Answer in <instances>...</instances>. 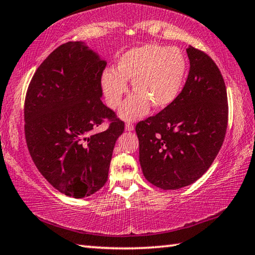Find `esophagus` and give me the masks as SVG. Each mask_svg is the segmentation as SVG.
<instances>
[{
  "label": "esophagus",
  "instance_id": "34e87169",
  "mask_svg": "<svg viewBox=\"0 0 255 255\" xmlns=\"http://www.w3.org/2000/svg\"><path fill=\"white\" fill-rule=\"evenodd\" d=\"M125 129H126L127 131H131L133 130V125L131 123H127L126 126H125Z\"/></svg>",
  "mask_w": 255,
  "mask_h": 255
}]
</instances>
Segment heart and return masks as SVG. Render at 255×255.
<instances>
[{"label":"heart","instance_id":"1","mask_svg":"<svg viewBox=\"0 0 255 255\" xmlns=\"http://www.w3.org/2000/svg\"><path fill=\"white\" fill-rule=\"evenodd\" d=\"M188 71V62L178 47L145 45L130 49L118 59L117 71L102 73L101 84L106 101L117 109L128 91L127 81H132L135 93L120 109L124 119L143 117L149 111L171 106L181 93Z\"/></svg>","mask_w":255,"mask_h":255}]
</instances>
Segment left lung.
<instances>
[{
    "label": "left lung",
    "instance_id": "left-lung-1",
    "mask_svg": "<svg viewBox=\"0 0 255 255\" xmlns=\"http://www.w3.org/2000/svg\"><path fill=\"white\" fill-rule=\"evenodd\" d=\"M190 70L171 106L136 125L146 180L163 190L195 182L209 169L225 138V82L208 55L189 46Z\"/></svg>",
    "mask_w": 255,
    "mask_h": 255
}]
</instances>
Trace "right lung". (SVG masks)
I'll list each match as a JSON object with an SVG mask.
<instances>
[{"mask_svg":"<svg viewBox=\"0 0 255 255\" xmlns=\"http://www.w3.org/2000/svg\"><path fill=\"white\" fill-rule=\"evenodd\" d=\"M106 65L84 42H66L40 64L25 94L29 153L42 176L68 197H89L106 184L116 140L125 129L101 101ZM105 121L110 126L97 132Z\"/></svg>","mask_w":255,"mask_h":255,"instance_id":"obj_1","label":"right lung"}]
</instances>
